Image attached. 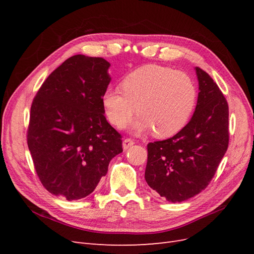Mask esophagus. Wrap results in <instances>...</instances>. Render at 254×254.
I'll use <instances>...</instances> for the list:
<instances>
[{
	"label": "esophagus",
	"instance_id": "esophagus-1",
	"mask_svg": "<svg viewBox=\"0 0 254 254\" xmlns=\"http://www.w3.org/2000/svg\"><path fill=\"white\" fill-rule=\"evenodd\" d=\"M133 144H134L133 139H131V137H126V139H124V141H123V148L126 150L130 147V146H132Z\"/></svg>",
	"mask_w": 254,
	"mask_h": 254
}]
</instances>
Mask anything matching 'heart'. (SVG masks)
Here are the masks:
<instances>
[{"mask_svg":"<svg viewBox=\"0 0 254 254\" xmlns=\"http://www.w3.org/2000/svg\"><path fill=\"white\" fill-rule=\"evenodd\" d=\"M121 89H107L102 98L107 119L123 127L135 113L136 133L152 130L158 137L179 132L188 124L197 102V88L187 73L171 67L145 65L127 75Z\"/></svg>","mask_w":254,"mask_h":254,"instance_id":"obj_1","label":"heart"}]
</instances>
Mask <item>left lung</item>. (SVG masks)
I'll return each instance as SVG.
<instances>
[{
  "instance_id": "left-lung-1",
  "label": "left lung",
  "mask_w": 254,
  "mask_h": 254,
  "mask_svg": "<svg viewBox=\"0 0 254 254\" xmlns=\"http://www.w3.org/2000/svg\"><path fill=\"white\" fill-rule=\"evenodd\" d=\"M199 81L193 118L180 131L147 145L145 180L174 203L206 189L229 145V106L211 76L196 67Z\"/></svg>"
}]
</instances>
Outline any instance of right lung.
Returning <instances> with one entry per match:
<instances>
[{
  "label": "right lung",
  "instance_id": "obj_1",
  "mask_svg": "<svg viewBox=\"0 0 254 254\" xmlns=\"http://www.w3.org/2000/svg\"><path fill=\"white\" fill-rule=\"evenodd\" d=\"M110 64L75 55L53 71L30 107L27 145L35 171L51 194L77 200L90 195L123 151L122 134L104 115Z\"/></svg>",
  "mask_w": 254,
  "mask_h": 254
}]
</instances>
